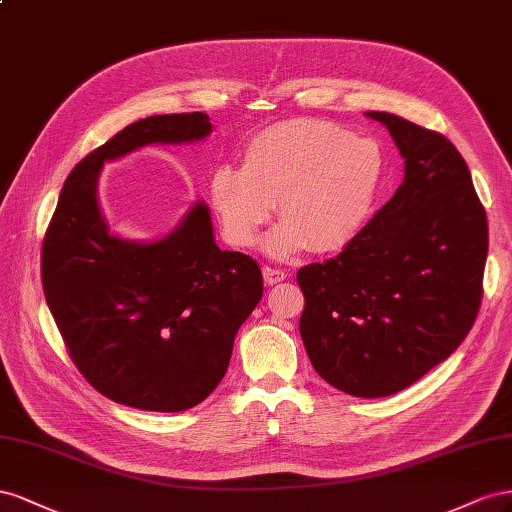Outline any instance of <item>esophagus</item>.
I'll use <instances>...</instances> for the list:
<instances>
[{"label":"esophagus","mask_w":512,"mask_h":512,"mask_svg":"<svg viewBox=\"0 0 512 512\" xmlns=\"http://www.w3.org/2000/svg\"><path fill=\"white\" fill-rule=\"evenodd\" d=\"M264 281L268 283V285H276V283H281V281H285L287 279V272L285 270H281V268H272V266H266L264 270Z\"/></svg>","instance_id":"1"}]
</instances>
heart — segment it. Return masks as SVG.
I'll return each instance as SVG.
<instances>
[{
  "instance_id": "1",
  "label": "heart",
  "mask_w": 512,
  "mask_h": 512,
  "mask_svg": "<svg viewBox=\"0 0 512 512\" xmlns=\"http://www.w3.org/2000/svg\"><path fill=\"white\" fill-rule=\"evenodd\" d=\"M382 171L375 141L330 122L294 118L248 139L240 167H218L208 199L231 246H253L276 203L283 225L266 240L270 255L287 257L304 246L337 253L367 221Z\"/></svg>"
}]
</instances>
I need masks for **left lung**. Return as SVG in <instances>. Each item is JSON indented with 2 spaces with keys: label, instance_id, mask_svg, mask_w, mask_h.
I'll list each match as a JSON object with an SVG mask.
<instances>
[{
  "label": "left lung",
  "instance_id": "1",
  "mask_svg": "<svg viewBox=\"0 0 512 512\" xmlns=\"http://www.w3.org/2000/svg\"><path fill=\"white\" fill-rule=\"evenodd\" d=\"M405 160L403 182L345 251L298 270L300 337L315 371L352 397H390L446 360L483 298L487 214L444 135L367 111Z\"/></svg>",
  "mask_w": 512,
  "mask_h": 512
}]
</instances>
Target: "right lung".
Here are the masks:
<instances>
[{"instance_id": "add662e5", "label": "right lung", "mask_w": 512, "mask_h": 512, "mask_svg": "<svg viewBox=\"0 0 512 512\" xmlns=\"http://www.w3.org/2000/svg\"><path fill=\"white\" fill-rule=\"evenodd\" d=\"M210 133L199 111L128 124L70 171L42 242V289L70 358L100 394L137 410L184 412L208 397L264 281L253 257L218 248L203 201L158 240L115 236L98 178L145 145Z\"/></svg>"}]
</instances>
